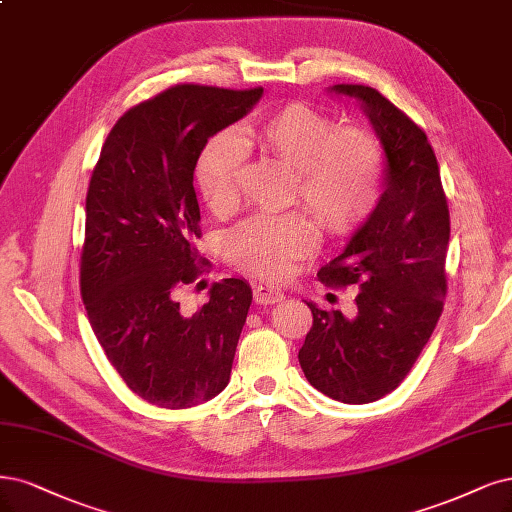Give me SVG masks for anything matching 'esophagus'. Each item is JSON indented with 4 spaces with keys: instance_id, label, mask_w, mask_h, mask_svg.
<instances>
[{
    "instance_id": "esophagus-1",
    "label": "esophagus",
    "mask_w": 512,
    "mask_h": 512,
    "mask_svg": "<svg viewBox=\"0 0 512 512\" xmlns=\"http://www.w3.org/2000/svg\"><path fill=\"white\" fill-rule=\"evenodd\" d=\"M254 301L258 305H275V303L284 301V292H281L279 288L269 286V284H258L254 288Z\"/></svg>"
}]
</instances>
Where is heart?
<instances>
[{
  "label": "heart",
  "mask_w": 512,
  "mask_h": 512,
  "mask_svg": "<svg viewBox=\"0 0 512 512\" xmlns=\"http://www.w3.org/2000/svg\"><path fill=\"white\" fill-rule=\"evenodd\" d=\"M241 139L292 169V195L332 235L354 233L379 205L383 154L377 139L358 129L339 131L337 122L309 103L284 105L245 129ZM241 161L243 150L231 131L209 137L197 154L195 184L214 211L235 203ZM315 243V224L290 211L248 218L226 235L224 245L235 267L277 279Z\"/></svg>",
  "instance_id": "heart-1"
}]
</instances>
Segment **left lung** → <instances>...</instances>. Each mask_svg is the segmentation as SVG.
<instances>
[{
  "mask_svg": "<svg viewBox=\"0 0 512 512\" xmlns=\"http://www.w3.org/2000/svg\"><path fill=\"white\" fill-rule=\"evenodd\" d=\"M356 101L377 133L383 192L345 250L320 269L326 284H358L356 315L307 303L313 326L298 351L307 381L332 400L366 404L409 375L443 313L449 207L426 133L379 91L334 84Z\"/></svg>",
  "mask_w": 512,
  "mask_h": 512,
  "instance_id": "8db88e82",
  "label": "left lung"
}]
</instances>
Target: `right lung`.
Returning a JSON list of instances; mask_svg holds the SVG:
<instances>
[{"instance_id": "1", "label": "right lung", "mask_w": 512, "mask_h": 512, "mask_svg": "<svg viewBox=\"0 0 512 512\" xmlns=\"http://www.w3.org/2000/svg\"><path fill=\"white\" fill-rule=\"evenodd\" d=\"M262 93L178 84L135 105L105 139L88 184L80 264L88 322L118 375L161 409L197 407L231 381L250 284H214L192 315L175 288L205 269L195 245L197 154Z\"/></svg>"}]
</instances>
